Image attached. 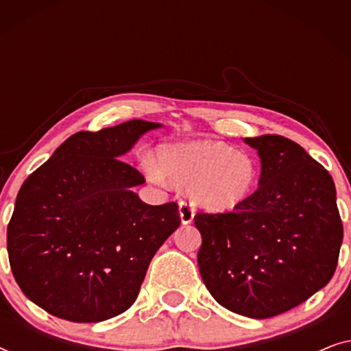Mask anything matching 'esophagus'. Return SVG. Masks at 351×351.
<instances>
[{
	"mask_svg": "<svg viewBox=\"0 0 351 351\" xmlns=\"http://www.w3.org/2000/svg\"><path fill=\"white\" fill-rule=\"evenodd\" d=\"M179 213H180L182 223L186 225V223L193 222L195 208L190 203H186V201H180V203H179Z\"/></svg>",
	"mask_w": 351,
	"mask_h": 351,
	"instance_id": "obj_1",
	"label": "esophagus"
}]
</instances>
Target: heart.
Segmentation results:
<instances>
[{"mask_svg":"<svg viewBox=\"0 0 351 351\" xmlns=\"http://www.w3.org/2000/svg\"><path fill=\"white\" fill-rule=\"evenodd\" d=\"M160 165L147 158L145 169L158 184L166 177L186 185L195 204L225 213L244 203L256 186L258 167L251 153L234 150L217 141H190L166 145L160 153Z\"/></svg>","mask_w":351,"mask_h":351,"instance_id":"b5f03b06","label":"heart"}]
</instances>
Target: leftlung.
I'll return each mask as SVG.
<instances>
[{"mask_svg":"<svg viewBox=\"0 0 351 351\" xmlns=\"http://www.w3.org/2000/svg\"><path fill=\"white\" fill-rule=\"evenodd\" d=\"M244 142L261 156L258 189L230 213L195 215L198 267L220 305L265 319L328 285L343 227L332 177L299 143L275 134Z\"/></svg>","mask_w":351,"mask_h":351,"instance_id":"obj_1","label":"left lung"}]
</instances>
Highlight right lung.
<instances>
[{
	"label": "right lung",
	"mask_w": 351,
	"mask_h": 351,
	"mask_svg": "<svg viewBox=\"0 0 351 351\" xmlns=\"http://www.w3.org/2000/svg\"><path fill=\"white\" fill-rule=\"evenodd\" d=\"M161 124L131 119L66 138L19 190L8 254L19 287L57 318L99 323L136 302L147 268L180 225L179 206L145 204L121 158Z\"/></svg>",
	"instance_id": "add662e5"
}]
</instances>
